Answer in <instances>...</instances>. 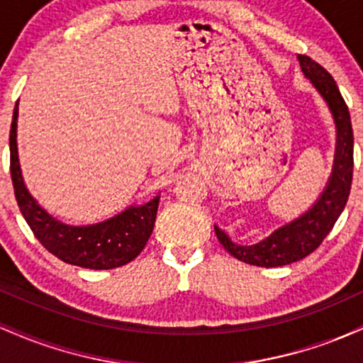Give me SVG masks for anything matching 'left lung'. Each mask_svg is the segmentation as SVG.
<instances>
[{
    "label": "left lung",
    "mask_w": 363,
    "mask_h": 363,
    "mask_svg": "<svg viewBox=\"0 0 363 363\" xmlns=\"http://www.w3.org/2000/svg\"><path fill=\"white\" fill-rule=\"evenodd\" d=\"M302 73L309 78L320 97L328 104L336 124V153L333 172L326 189L309 211L295 218L294 222L283 225L266 237L261 242L252 245H239L215 225V234L220 244L239 261L261 268H274L290 262L301 261L319 247L320 242L335 227L341 211L348 201L350 187L353 177V129L350 112L338 85L333 80L319 62L311 60L306 54H297Z\"/></svg>",
    "instance_id": "obj_1"
}]
</instances>
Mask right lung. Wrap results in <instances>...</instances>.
<instances>
[{"instance_id": "1", "label": "right lung", "mask_w": 363, "mask_h": 363, "mask_svg": "<svg viewBox=\"0 0 363 363\" xmlns=\"http://www.w3.org/2000/svg\"><path fill=\"white\" fill-rule=\"evenodd\" d=\"M16 118L18 102L10 129V172L16 203L37 240L61 261L80 268L112 269L135 259L153 232L160 194L94 225L74 227L60 222L37 205L25 187L16 148Z\"/></svg>"}]
</instances>
